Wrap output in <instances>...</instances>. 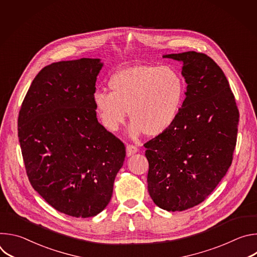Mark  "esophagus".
<instances>
[{"instance_id": "esophagus-1", "label": "esophagus", "mask_w": 257, "mask_h": 257, "mask_svg": "<svg viewBox=\"0 0 257 257\" xmlns=\"http://www.w3.org/2000/svg\"><path fill=\"white\" fill-rule=\"evenodd\" d=\"M137 152H138V149L136 148L135 145L128 144V145L126 146V154H127V156H128V157L133 156V155H134V154H136Z\"/></svg>"}]
</instances>
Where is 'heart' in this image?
I'll return each instance as SVG.
<instances>
[{
	"mask_svg": "<svg viewBox=\"0 0 257 257\" xmlns=\"http://www.w3.org/2000/svg\"><path fill=\"white\" fill-rule=\"evenodd\" d=\"M109 93L96 91L94 112L104 129L117 132L125 123L128 111L129 134L156 137L175 122L183 98V82L170 67L135 65L124 68L107 83Z\"/></svg>",
	"mask_w": 257,
	"mask_h": 257,
	"instance_id": "obj_1",
	"label": "heart"
}]
</instances>
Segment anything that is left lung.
<instances>
[{
  "mask_svg": "<svg viewBox=\"0 0 257 257\" xmlns=\"http://www.w3.org/2000/svg\"><path fill=\"white\" fill-rule=\"evenodd\" d=\"M183 62L186 98L174 124L144 144L149 192L168 211L201 203L227 174L237 141L239 111L223 70L196 52L165 55Z\"/></svg>",
  "mask_w": 257,
  "mask_h": 257,
  "instance_id": "8db88e82",
  "label": "left lung"
}]
</instances>
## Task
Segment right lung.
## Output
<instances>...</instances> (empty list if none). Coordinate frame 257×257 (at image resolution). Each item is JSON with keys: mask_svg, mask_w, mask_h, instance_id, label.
I'll return each instance as SVG.
<instances>
[{"mask_svg": "<svg viewBox=\"0 0 257 257\" xmlns=\"http://www.w3.org/2000/svg\"><path fill=\"white\" fill-rule=\"evenodd\" d=\"M103 64L82 58L46 66L33 79L18 117L26 174L55 209L90 217L111 200L124 143L98 123L92 97Z\"/></svg>", "mask_w": 257, "mask_h": 257, "instance_id": "obj_1", "label": "right lung"}]
</instances>
